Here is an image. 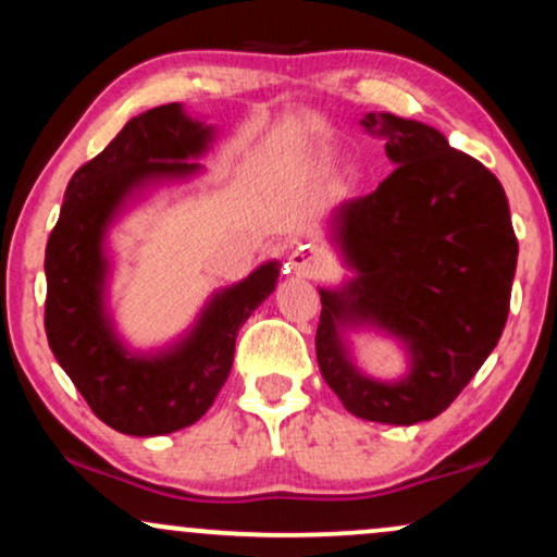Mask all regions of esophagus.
<instances>
[{
  "instance_id": "obj_1",
  "label": "esophagus",
  "mask_w": 557,
  "mask_h": 557,
  "mask_svg": "<svg viewBox=\"0 0 557 557\" xmlns=\"http://www.w3.org/2000/svg\"><path fill=\"white\" fill-rule=\"evenodd\" d=\"M287 267H290L293 274L317 277V274H322L324 267H327V257H324L317 246H298L296 251L290 253V259H287Z\"/></svg>"
}]
</instances>
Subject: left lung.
<instances>
[{
	"label": "left lung",
	"mask_w": 557,
	"mask_h": 557,
	"mask_svg": "<svg viewBox=\"0 0 557 557\" xmlns=\"http://www.w3.org/2000/svg\"><path fill=\"white\" fill-rule=\"evenodd\" d=\"M361 125L387 140L395 170L330 216L356 277L319 290L317 361L354 417L411 426L440 417L500 341L519 240L500 181L443 133L389 112ZM363 321L407 343L412 372L400 383L349 363L339 332Z\"/></svg>",
	"instance_id": "8db88e82"
}]
</instances>
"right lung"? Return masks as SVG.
Instances as JSON below:
<instances>
[{
	"mask_svg": "<svg viewBox=\"0 0 557 557\" xmlns=\"http://www.w3.org/2000/svg\"><path fill=\"white\" fill-rule=\"evenodd\" d=\"M212 138V127L190 120L181 104L138 114L75 172L49 235V348L96 417L123 434L154 437L201 419L233 369L238 330L277 285L280 264L267 261L214 293L188 337L157 356L131 354L114 335L104 309L107 227L133 190L198 172L188 159L201 157Z\"/></svg>",
	"mask_w": 557,
	"mask_h": 557,
	"instance_id": "1",
	"label": "right lung"
}]
</instances>
